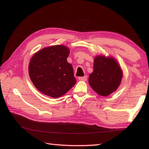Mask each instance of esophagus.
Listing matches in <instances>:
<instances>
[{"label": "esophagus", "mask_w": 149, "mask_h": 149, "mask_svg": "<svg viewBox=\"0 0 149 149\" xmlns=\"http://www.w3.org/2000/svg\"><path fill=\"white\" fill-rule=\"evenodd\" d=\"M87 76H86V75H85L84 77H79V80L83 81H87Z\"/></svg>", "instance_id": "1"}]
</instances>
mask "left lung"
<instances>
[{
  "label": "left lung",
  "mask_w": 149,
  "mask_h": 149,
  "mask_svg": "<svg viewBox=\"0 0 149 149\" xmlns=\"http://www.w3.org/2000/svg\"><path fill=\"white\" fill-rule=\"evenodd\" d=\"M94 70L89 75V84L101 96H108L116 91L122 81V69L112 57L97 56L94 59Z\"/></svg>",
  "instance_id": "left-lung-1"
}]
</instances>
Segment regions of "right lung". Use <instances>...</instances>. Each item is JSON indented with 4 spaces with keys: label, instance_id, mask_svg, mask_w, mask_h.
Wrapping results in <instances>:
<instances>
[{
    "label": "right lung",
    "instance_id": "right-lung-1",
    "mask_svg": "<svg viewBox=\"0 0 149 149\" xmlns=\"http://www.w3.org/2000/svg\"><path fill=\"white\" fill-rule=\"evenodd\" d=\"M70 50L64 45L44 48L30 60L29 75L39 91L52 98L65 94L76 79L71 64L67 62Z\"/></svg>",
    "mask_w": 149,
    "mask_h": 149
}]
</instances>
